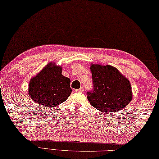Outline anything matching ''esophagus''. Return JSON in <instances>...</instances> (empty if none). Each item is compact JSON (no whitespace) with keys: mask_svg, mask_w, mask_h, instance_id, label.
Returning <instances> with one entry per match:
<instances>
[{"mask_svg":"<svg viewBox=\"0 0 159 159\" xmlns=\"http://www.w3.org/2000/svg\"><path fill=\"white\" fill-rule=\"evenodd\" d=\"M75 92H84V88L81 87V88H80V89H75Z\"/></svg>","mask_w":159,"mask_h":159,"instance_id":"obj_1","label":"esophagus"}]
</instances>
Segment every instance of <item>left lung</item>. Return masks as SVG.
Wrapping results in <instances>:
<instances>
[{"label":"left lung","instance_id":"obj_1","mask_svg":"<svg viewBox=\"0 0 159 159\" xmlns=\"http://www.w3.org/2000/svg\"><path fill=\"white\" fill-rule=\"evenodd\" d=\"M93 91L87 92L91 105L103 113L120 111L132 98L129 80L111 66L91 64Z\"/></svg>","mask_w":159,"mask_h":159}]
</instances>
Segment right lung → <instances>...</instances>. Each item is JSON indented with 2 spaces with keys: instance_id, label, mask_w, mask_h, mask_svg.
<instances>
[{
  "instance_id": "add662e5",
  "label": "right lung",
  "mask_w": 159,
  "mask_h": 159,
  "mask_svg": "<svg viewBox=\"0 0 159 159\" xmlns=\"http://www.w3.org/2000/svg\"><path fill=\"white\" fill-rule=\"evenodd\" d=\"M70 84L69 78L62 75L61 66L50 62L31 78L29 95L39 105L54 108L69 97L72 92Z\"/></svg>"
}]
</instances>
